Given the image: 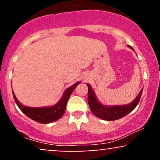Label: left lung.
I'll use <instances>...</instances> for the list:
<instances>
[{
    "label": "left lung",
    "instance_id": "8db88e82",
    "mask_svg": "<svg viewBox=\"0 0 160 160\" xmlns=\"http://www.w3.org/2000/svg\"><path fill=\"white\" fill-rule=\"evenodd\" d=\"M128 47L134 50L131 46L128 45ZM86 85L88 86V103H89L92 113L95 117L108 121L119 120V119L122 118L128 113H129L130 112L132 111L138 104L143 91V89H141L136 98L134 99L131 103L128 104H125V105H104V104L100 103V102L98 100L96 95L95 94V92L92 90L91 86L89 83H87Z\"/></svg>",
    "mask_w": 160,
    "mask_h": 160
}]
</instances>
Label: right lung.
Wrapping results in <instances>:
<instances>
[{
	"label": "right lung",
	"mask_w": 160,
	"mask_h": 160,
	"mask_svg": "<svg viewBox=\"0 0 160 160\" xmlns=\"http://www.w3.org/2000/svg\"><path fill=\"white\" fill-rule=\"evenodd\" d=\"M79 83H80V81L77 82L74 85L66 89L64 92L62 98L56 104L49 106V107L32 108L28 107V106H25L20 103L19 100L16 98L13 91H12V95H13L14 100H15L16 104L23 113H25L27 117L36 122L47 124L58 120L63 116L70 95H71V93L73 92V91L74 90V89Z\"/></svg>",
	"instance_id": "obj_1"
}]
</instances>
